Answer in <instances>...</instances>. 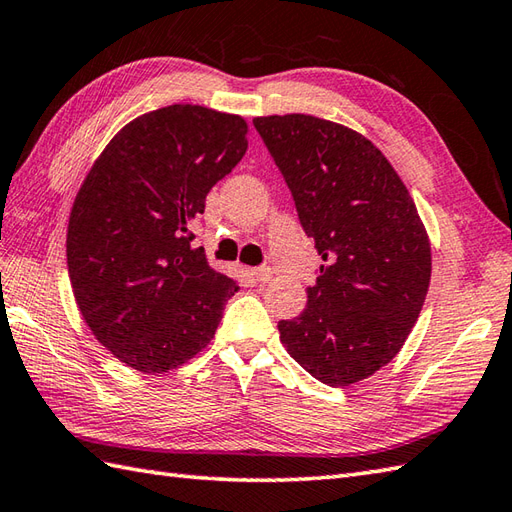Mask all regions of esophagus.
Masks as SVG:
<instances>
[{"label":"esophagus","mask_w":512,"mask_h":512,"mask_svg":"<svg viewBox=\"0 0 512 512\" xmlns=\"http://www.w3.org/2000/svg\"><path fill=\"white\" fill-rule=\"evenodd\" d=\"M251 275H253V279L259 281V283H268V281L272 279V270L266 268V266H261V268H253Z\"/></svg>","instance_id":"obj_1"}]
</instances>
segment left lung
<instances>
[{
    "label": "left lung",
    "instance_id": "left-lung-1",
    "mask_svg": "<svg viewBox=\"0 0 512 512\" xmlns=\"http://www.w3.org/2000/svg\"><path fill=\"white\" fill-rule=\"evenodd\" d=\"M253 124L323 257L307 307L279 323L283 347L318 382H360L399 353L430 288L417 205L382 150L347 126L303 113Z\"/></svg>",
    "mask_w": 512,
    "mask_h": 512
}]
</instances>
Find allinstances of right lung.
I'll return each instance as SVG.
<instances>
[{"label":"right lung","mask_w":512,"mask_h":512,"mask_svg":"<svg viewBox=\"0 0 512 512\" xmlns=\"http://www.w3.org/2000/svg\"><path fill=\"white\" fill-rule=\"evenodd\" d=\"M244 117L198 104L139 115L95 159L67 227L78 310L117 360L168 373L211 342L237 283L189 231L248 148Z\"/></svg>","instance_id":"right-lung-1"}]
</instances>
